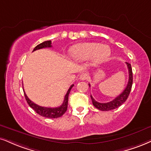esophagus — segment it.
Here are the masks:
<instances>
[{"instance_id": "obj_1", "label": "esophagus", "mask_w": 151, "mask_h": 151, "mask_svg": "<svg viewBox=\"0 0 151 151\" xmlns=\"http://www.w3.org/2000/svg\"><path fill=\"white\" fill-rule=\"evenodd\" d=\"M87 77H88V75H87V73H83L80 76L79 79L81 80V81H85V80H86L87 78Z\"/></svg>"}]
</instances>
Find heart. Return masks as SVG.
Masks as SVG:
<instances>
[{"label": "heart", "mask_w": 151, "mask_h": 151, "mask_svg": "<svg viewBox=\"0 0 151 151\" xmlns=\"http://www.w3.org/2000/svg\"><path fill=\"white\" fill-rule=\"evenodd\" d=\"M70 55L77 60H86L92 58L93 62L100 64L109 58L111 50L109 46L101 45L96 42H85L73 46L70 49Z\"/></svg>", "instance_id": "heart-1"}]
</instances>
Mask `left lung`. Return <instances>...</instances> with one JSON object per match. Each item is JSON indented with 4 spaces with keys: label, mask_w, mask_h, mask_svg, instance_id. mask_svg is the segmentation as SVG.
<instances>
[{
    "label": "left lung",
    "mask_w": 151,
    "mask_h": 151,
    "mask_svg": "<svg viewBox=\"0 0 151 151\" xmlns=\"http://www.w3.org/2000/svg\"><path fill=\"white\" fill-rule=\"evenodd\" d=\"M127 64V68H128V71H129V81H128V83L127 85V87L124 89L123 92H122L120 95L117 96L116 98H115L113 101L108 102V103H99L97 102L94 99V98L92 97V96L91 95V99H92V104L94 106V107L96 109L100 110L102 111H111V110L117 109L119 106H120L124 102H125L126 100L127 99L128 96L130 92H131L132 86V83H133V75H132V69L131 64L129 63L126 62ZM89 86L90 87V85L89 84Z\"/></svg>",
    "instance_id": "1"
}]
</instances>
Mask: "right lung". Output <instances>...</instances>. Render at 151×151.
<instances>
[{"label": "right lung", "mask_w": 151, "mask_h": 151, "mask_svg": "<svg viewBox=\"0 0 151 151\" xmlns=\"http://www.w3.org/2000/svg\"><path fill=\"white\" fill-rule=\"evenodd\" d=\"M52 47V41L51 40H47V41H45L42 43L38 45L36 47H35L34 49H33V51H36L37 50L42 49V48L45 47ZM74 86V85H72L70 87V88L68 89V92H67L66 94L65 95L64 100L63 104H61L60 106L56 107V108H47V107H42L40 106H38L33 103V101H31L30 99H29V97L27 96L26 93L24 92V96H25L26 100H27L28 104L29 105V106L34 110L36 112L41 115L42 117H45V118H59V117L62 116L64 114L65 112L66 111L67 107H68V95H69V93L70 92V90L72 89V87Z\"/></svg>", "instance_id": "1"}]
</instances>
